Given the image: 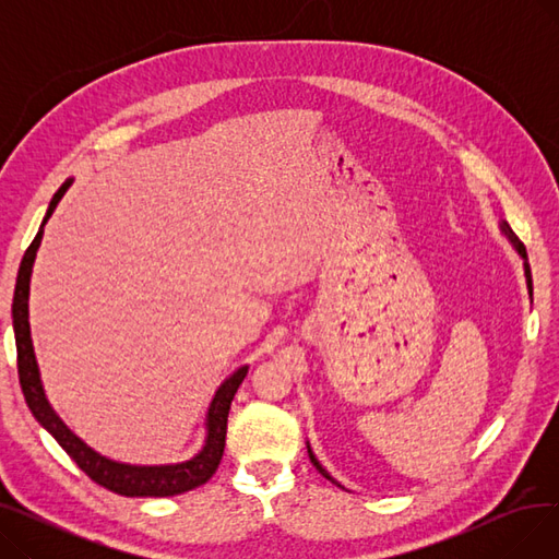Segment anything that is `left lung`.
Segmentation results:
<instances>
[{
  "label": "left lung",
  "mask_w": 559,
  "mask_h": 559,
  "mask_svg": "<svg viewBox=\"0 0 559 559\" xmlns=\"http://www.w3.org/2000/svg\"><path fill=\"white\" fill-rule=\"evenodd\" d=\"M501 233L506 235V238L510 240V245L514 247V251L521 255V260H523V272H525V283H527V292H531V297H533V276H531V264H527V253H525V247H523V242L516 238V235L512 233V228H510V224L508 222H501ZM306 447H308V455H310V462L317 466V472L321 474V476H324L326 480H331L333 485H337V487H342L329 472H326V468L324 466H321V462L314 457V453H312V449H310V444L306 442ZM344 489V487H342Z\"/></svg>",
  "instance_id": "left-lung-1"
}]
</instances>
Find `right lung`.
I'll use <instances>...</instances> for the list:
<instances>
[{
    "mask_svg": "<svg viewBox=\"0 0 559 559\" xmlns=\"http://www.w3.org/2000/svg\"><path fill=\"white\" fill-rule=\"evenodd\" d=\"M72 181L74 179H68L51 197L47 215L38 228V235L34 238L32 247L26 249L17 272L15 295H13V331H15V346H17V373H20L24 401L28 409H32V415L38 419V424L56 439L58 444L63 447V451L79 464L81 472H85L97 485L122 496H156L158 498V496H176V493L190 491L203 483H209L217 472L219 460L224 455V444H226V421H228L230 401L235 392H238V388L242 385L249 365L235 369L217 388L209 405V413H205V439L199 453L174 464H127V462H117L97 453L95 449L87 447L81 437H76L61 417L56 415V409L51 407L45 394L36 350H34V340H32V326H28V283H32V272H34L38 247L43 242L45 224L56 211L58 201L63 199V194L72 186Z\"/></svg>",
    "mask_w": 559,
    "mask_h": 559,
    "instance_id": "obj_1",
    "label": "right lung"
}]
</instances>
